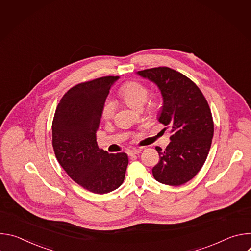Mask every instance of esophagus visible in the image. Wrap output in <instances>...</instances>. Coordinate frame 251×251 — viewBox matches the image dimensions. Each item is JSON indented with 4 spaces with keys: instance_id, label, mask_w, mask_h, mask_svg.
<instances>
[{
    "instance_id": "obj_1",
    "label": "esophagus",
    "mask_w": 251,
    "mask_h": 251,
    "mask_svg": "<svg viewBox=\"0 0 251 251\" xmlns=\"http://www.w3.org/2000/svg\"><path fill=\"white\" fill-rule=\"evenodd\" d=\"M141 151H142V149L141 148H135V149H132V150H130L129 152H128V155L129 156H135V155H138L139 153H141Z\"/></svg>"
}]
</instances>
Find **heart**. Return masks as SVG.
Wrapping results in <instances>:
<instances>
[{"label":"heart","instance_id":"heart-1","mask_svg":"<svg viewBox=\"0 0 251 251\" xmlns=\"http://www.w3.org/2000/svg\"><path fill=\"white\" fill-rule=\"evenodd\" d=\"M119 95L125 101V103L133 109H141L148 100L149 91L148 88L138 81H129L120 87ZM148 108L154 110L156 108V102H149ZM115 110V103L112 99L107 98L101 109V116L103 119L108 120L112 118Z\"/></svg>","mask_w":251,"mask_h":251}]
</instances>
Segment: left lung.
I'll return each instance as SVG.
<instances>
[{
    "label": "left lung",
    "instance_id": "8db88e82",
    "mask_svg": "<svg viewBox=\"0 0 251 251\" xmlns=\"http://www.w3.org/2000/svg\"><path fill=\"white\" fill-rule=\"evenodd\" d=\"M137 75L161 91L158 121L172 133L165 150L156 147L160 161L152 169L155 180L169 186L186 184L201 169L210 149L213 121L207 101L190 78L172 68L155 67Z\"/></svg>",
    "mask_w": 251,
    "mask_h": 251
}]
</instances>
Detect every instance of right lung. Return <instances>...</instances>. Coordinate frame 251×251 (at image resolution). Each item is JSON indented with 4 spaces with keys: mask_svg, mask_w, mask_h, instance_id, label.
Wrapping results in <instances>:
<instances>
[{
    "mask_svg": "<svg viewBox=\"0 0 251 251\" xmlns=\"http://www.w3.org/2000/svg\"><path fill=\"white\" fill-rule=\"evenodd\" d=\"M118 78L100 77L70 88L52 121V147L58 163L75 183L99 195L122 185L129 162L126 153L109 154L96 142L102 105Z\"/></svg>",
    "mask_w": 251,
    "mask_h": 251,
    "instance_id": "1",
    "label": "right lung"
}]
</instances>
